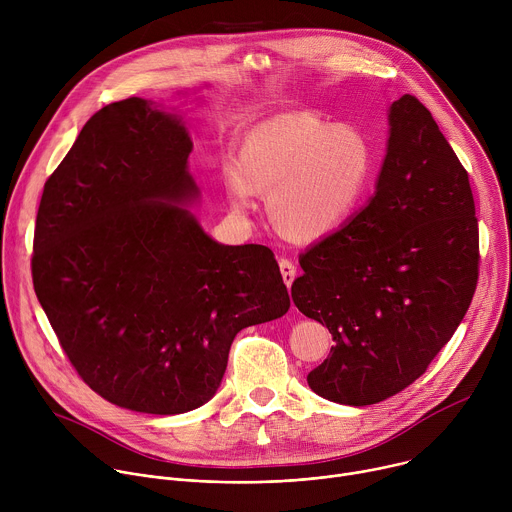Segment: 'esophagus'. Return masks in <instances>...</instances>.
<instances>
[{
  "mask_svg": "<svg viewBox=\"0 0 512 512\" xmlns=\"http://www.w3.org/2000/svg\"><path fill=\"white\" fill-rule=\"evenodd\" d=\"M279 269H281L283 283H285L287 287H291V283H294V279H296V265L291 263L289 259H281V261H279Z\"/></svg>",
  "mask_w": 512,
  "mask_h": 512,
  "instance_id": "esophagus-1",
  "label": "esophagus"
}]
</instances>
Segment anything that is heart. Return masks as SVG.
I'll return each instance as SVG.
<instances>
[{
  "instance_id": "obj_1",
  "label": "heart",
  "mask_w": 512,
  "mask_h": 512,
  "mask_svg": "<svg viewBox=\"0 0 512 512\" xmlns=\"http://www.w3.org/2000/svg\"><path fill=\"white\" fill-rule=\"evenodd\" d=\"M375 168V145L360 127L328 123L310 111L273 115L251 125L239 158L223 164L231 208L247 214L267 196L273 227L291 241H320L360 206Z\"/></svg>"
}]
</instances>
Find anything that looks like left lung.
Here are the masks:
<instances>
[{
  "instance_id": "obj_1",
  "label": "left lung",
  "mask_w": 512,
  "mask_h": 512,
  "mask_svg": "<svg viewBox=\"0 0 512 512\" xmlns=\"http://www.w3.org/2000/svg\"><path fill=\"white\" fill-rule=\"evenodd\" d=\"M468 172L431 113L403 95L375 194L300 255L298 310L332 334L308 375L334 403L385 401L419 379L466 316L478 281V221Z\"/></svg>"
}]
</instances>
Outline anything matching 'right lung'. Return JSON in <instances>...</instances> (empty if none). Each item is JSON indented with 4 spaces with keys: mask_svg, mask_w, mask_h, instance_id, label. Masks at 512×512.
I'll return each instance as SVG.
<instances>
[{
    "mask_svg": "<svg viewBox=\"0 0 512 512\" xmlns=\"http://www.w3.org/2000/svg\"><path fill=\"white\" fill-rule=\"evenodd\" d=\"M190 152L178 111L111 103L46 180L36 216L34 289L60 346L95 393L139 413L210 401L237 332L289 310L269 247L221 245L188 210L200 198Z\"/></svg>",
    "mask_w": 512,
    "mask_h": 512,
    "instance_id": "obj_1",
    "label": "right lung"
}]
</instances>
